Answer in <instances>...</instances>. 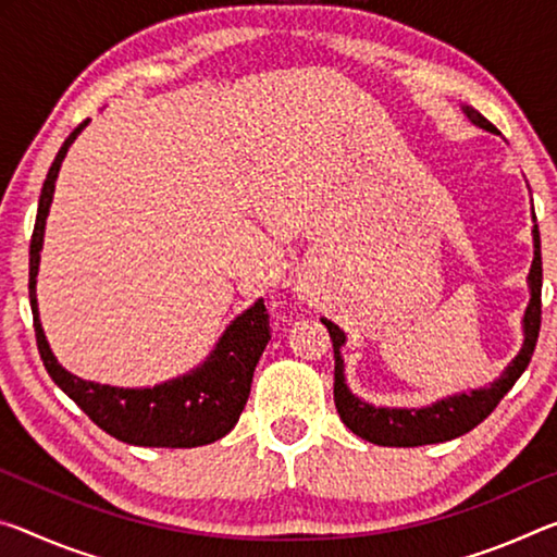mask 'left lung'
<instances>
[{"mask_svg":"<svg viewBox=\"0 0 557 557\" xmlns=\"http://www.w3.org/2000/svg\"><path fill=\"white\" fill-rule=\"evenodd\" d=\"M463 113L479 128L496 134V126L488 119H483L471 106H463ZM535 218V215H533ZM533 247L535 258L528 275V287H531V302L523 314V347L510 361L496 382L483 389H473L471 394H454L446 399H438L431 406L421 409H389V406H372L361 401L359 396L349 392L347 379H344V359L342 347L347 337L337 324L324 320L322 324L330 330L332 347H334V404H337L339 419L347 423L349 431L364 441H372L376 446H426V444H444L456 436L469 434L471 429L479 426L483 419L491 417L498 401L506 396L513 384L531 364L535 351L537 332H541V287H543V260H541V233L533 225Z\"/></svg>","mask_w":557,"mask_h":557,"instance_id":"8db88e82","label":"left lung"}]
</instances>
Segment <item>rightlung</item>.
<instances>
[{
	"label": "right lung",
	"instance_id": "right-lung-1",
	"mask_svg": "<svg viewBox=\"0 0 557 557\" xmlns=\"http://www.w3.org/2000/svg\"><path fill=\"white\" fill-rule=\"evenodd\" d=\"M86 123L88 119L69 134L49 168L29 243V302L41 361L59 389L82 406V411L96 426L123 441V444L158 448H193L213 444V441L231 434V429L240 419L247 396H250L255 367H258L270 342V314L264 310L262 299L240 317H235L200 367L171 379V382L146 386V389H123V386L96 384L74 376L59 364L54 351L49 349L47 337H44L37 305L44 227H47L49 206L54 200V183L61 161H64L69 146L82 134Z\"/></svg>",
	"mask_w": 557,
	"mask_h": 557
}]
</instances>
